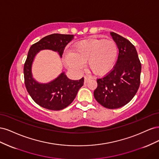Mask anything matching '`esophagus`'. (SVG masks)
<instances>
[{"instance_id":"esophagus-1","label":"esophagus","mask_w":159,"mask_h":159,"mask_svg":"<svg viewBox=\"0 0 159 159\" xmlns=\"http://www.w3.org/2000/svg\"><path fill=\"white\" fill-rule=\"evenodd\" d=\"M91 79V77H89V76H84V81H85V83H86V82H88V81L89 80Z\"/></svg>"}]
</instances>
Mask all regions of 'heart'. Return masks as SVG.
I'll return each instance as SVG.
<instances>
[{
  "label": "heart",
  "instance_id": "obj_1",
  "mask_svg": "<svg viewBox=\"0 0 159 159\" xmlns=\"http://www.w3.org/2000/svg\"><path fill=\"white\" fill-rule=\"evenodd\" d=\"M118 53L114 40L91 38L76 43L73 52L66 56L65 63L72 70L80 71L84 63L88 62V68L95 75L103 76L113 69Z\"/></svg>",
  "mask_w": 159,
  "mask_h": 159
}]
</instances>
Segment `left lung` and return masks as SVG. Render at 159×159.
Listing matches in <instances>:
<instances>
[{
  "label": "left lung",
  "instance_id": "8db88e82",
  "mask_svg": "<svg viewBox=\"0 0 159 159\" xmlns=\"http://www.w3.org/2000/svg\"><path fill=\"white\" fill-rule=\"evenodd\" d=\"M110 34L118 46V59L108 74L97 80L98 87L93 95L104 107L117 109L127 104L137 92L141 64L131 42L115 32Z\"/></svg>",
  "mask_w": 159,
  "mask_h": 159
}]
</instances>
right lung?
Returning a JSON list of instances; mask_svg holds the SVG:
<instances>
[{"mask_svg": "<svg viewBox=\"0 0 159 159\" xmlns=\"http://www.w3.org/2000/svg\"><path fill=\"white\" fill-rule=\"evenodd\" d=\"M73 38L74 35L52 34L32 45L28 51L24 66L25 86L32 99L42 107L54 111L66 108L73 102L78 91L84 85V78L71 80L64 72L47 84L38 83L32 78V62L38 52L51 50L58 52L61 57L65 47Z\"/></svg>", "mask_w": 159, "mask_h": 159, "instance_id": "obj_1", "label": "right lung"}]
</instances>
